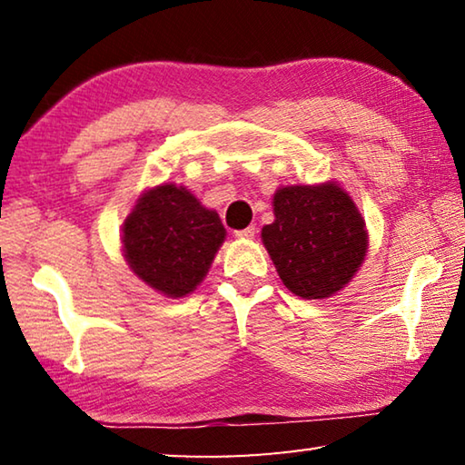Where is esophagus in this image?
<instances>
[{"label": "esophagus", "mask_w": 465, "mask_h": 465, "mask_svg": "<svg viewBox=\"0 0 465 465\" xmlns=\"http://www.w3.org/2000/svg\"><path fill=\"white\" fill-rule=\"evenodd\" d=\"M235 233V238H240V240H250V238H254V233H256V227H246V230H238V232H233Z\"/></svg>", "instance_id": "obj_1"}]
</instances>
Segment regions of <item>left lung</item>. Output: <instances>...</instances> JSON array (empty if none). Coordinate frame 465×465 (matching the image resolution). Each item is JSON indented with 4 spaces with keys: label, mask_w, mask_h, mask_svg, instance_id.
I'll use <instances>...</instances> for the list:
<instances>
[{
    "label": "left lung",
    "mask_w": 465,
    "mask_h": 465,
    "mask_svg": "<svg viewBox=\"0 0 465 465\" xmlns=\"http://www.w3.org/2000/svg\"><path fill=\"white\" fill-rule=\"evenodd\" d=\"M262 242L285 287L303 299L341 291L365 261L367 232L355 203L336 184L285 186Z\"/></svg>",
    "instance_id": "obj_1"
}]
</instances>
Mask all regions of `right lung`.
Masks as SVG:
<instances>
[{
    "label": "right lung",
    "instance_id": "1",
    "mask_svg": "<svg viewBox=\"0 0 465 465\" xmlns=\"http://www.w3.org/2000/svg\"><path fill=\"white\" fill-rule=\"evenodd\" d=\"M223 238L215 211L174 184L147 191L123 225L124 258L133 272L168 297H184L199 285Z\"/></svg>",
    "mask_w": 465,
    "mask_h": 465
}]
</instances>
